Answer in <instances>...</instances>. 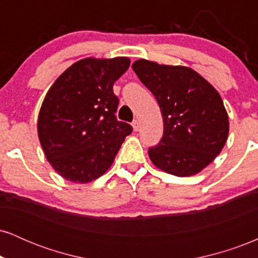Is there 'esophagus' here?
Instances as JSON below:
<instances>
[{
    "mask_svg": "<svg viewBox=\"0 0 258 258\" xmlns=\"http://www.w3.org/2000/svg\"><path fill=\"white\" fill-rule=\"evenodd\" d=\"M132 127H133V131L137 132L139 130V127H141V123H139V120H135L132 122Z\"/></svg>",
    "mask_w": 258,
    "mask_h": 258,
    "instance_id": "34e87169",
    "label": "esophagus"
}]
</instances>
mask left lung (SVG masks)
<instances>
[{
	"label": "left lung",
	"mask_w": 258,
	"mask_h": 258,
	"mask_svg": "<svg viewBox=\"0 0 258 258\" xmlns=\"http://www.w3.org/2000/svg\"><path fill=\"white\" fill-rule=\"evenodd\" d=\"M132 69L158 100L164 119L162 138L148 150L152 162L173 176L199 173L228 138L229 121L220 93L190 68L139 59Z\"/></svg>",
	"instance_id": "obj_1"
}]
</instances>
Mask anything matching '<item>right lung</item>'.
<instances>
[{
	"mask_svg": "<svg viewBox=\"0 0 258 258\" xmlns=\"http://www.w3.org/2000/svg\"><path fill=\"white\" fill-rule=\"evenodd\" d=\"M130 59L85 58L68 68L47 92L38 139L52 167L70 182L88 183L111 166L132 126L116 119L112 86Z\"/></svg>",
	"mask_w": 258,
	"mask_h": 258,
	"instance_id": "add662e5",
	"label": "right lung"
}]
</instances>
